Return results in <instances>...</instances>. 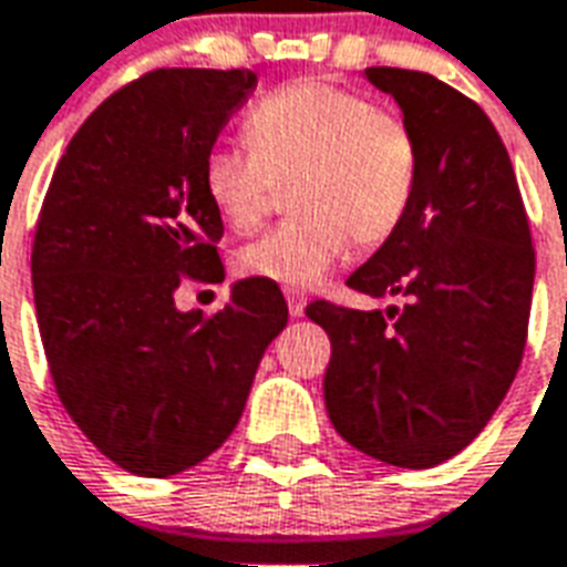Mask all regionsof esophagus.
Masks as SVG:
<instances>
[{"instance_id":"34e87169","label":"esophagus","mask_w":567,"mask_h":567,"mask_svg":"<svg viewBox=\"0 0 567 567\" xmlns=\"http://www.w3.org/2000/svg\"><path fill=\"white\" fill-rule=\"evenodd\" d=\"M285 300H288V312H291V316L295 318H300L306 312V297L300 295V291H288V295H285Z\"/></svg>"}]
</instances>
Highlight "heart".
Returning a JSON list of instances; mask_svg holds the SVG:
<instances>
[{"mask_svg": "<svg viewBox=\"0 0 567 567\" xmlns=\"http://www.w3.org/2000/svg\"><path fill=\"white\" fill-rule=\"evenodd\" d=\"M249 144L209 146L200 183L237 234L264 221L276 188L291 186L297 219L240 251V270L282 288H312L351 243L381 246L412 209L421 150L400 113L330 81L267 92L246 113Z\"/></svg>", "mask_w": 567, "mask_h": 567, "instance_id": "obj_1", "label": "heart"}]
</instances>
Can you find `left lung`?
<instances>
[{
    "label": "left lung",
    "instance_id": "8db88e82",
    "mask_svg": "<svg viewBox=\"0 0 567 567\" xmlns=\"http://www.w3.org/2000/svg\"><path fill=\"white\" fill-rule=\"evenodd\" d=\"M412 125V209L348 288L402 297L388 312L312 300L330 337L327 414L372 460L433 468L460 454L517 375L529 333L535 246L514 167L481 107L426 71L367 69Z\"/></svg>",
    "mask_w": 567,
    "mask_h": 567
}]
</instances>
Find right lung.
Listing matches in <instances>:
<instances>
[{"label": "right lung", "mask_w": 567, "mask_h": 567, "mask_svg": "<svg viewBox=\"0 0 567 567\" xmlns=\"http://www.w3.org/2000/svg\"><path fill=\"white\" fill-rule=\"evenodd\" d=\"M255 86L249 69L125 83L71 137L38 213L32 291L50 375L81 433L132 475L207 460L288 324L279 285L251 276L216 316L174 303L183 282L225 279L200 165Z\"/></svg>", "instance_id": "obj_1"}]
</instances>
